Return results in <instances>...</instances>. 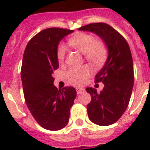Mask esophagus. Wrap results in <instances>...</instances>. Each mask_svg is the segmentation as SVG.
Here are the masks:
<instances>
[{
  "instance_id": "obj_1",
  "label": "esophagus",
  "mask_w": 150,
  "mask_h": 150,
  "mask_svg": "<svg viewBox=\"0 0 150 150\" xmlns=\"http://www.w3.org/2000/svg\"><path fill=\"white\" fill-rule=\"evenodd\" d=\"M76 93H77V94H80V93H82L83 92H84V89L83 88H80V87H76Z\"/></svg>"
}]
</instances>
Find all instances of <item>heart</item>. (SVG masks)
Listing matches in <instances>:
<instances>
[{
    "label": "heart",
    "instance_id": "heart-1",
    "mask_svg": "<svg viewBox=\"0 0 150 150\" xmlns=\"http://www.w3.org/2000/svg\"><path fill=\"white\" fill-rule=\"evenodd\" d=\"M73 48L84 54L85 57L93 65L100 64L106 55L105 46L100 42H96L93 36L85 33H77L70 38L68 41ZM65 47L59 46L57 50V59L59 62L64 60L65 57ZM89 75V70L86 67H71L67 73L68 80L74 84H81Z\"/></svg>",
    "mask_w": 150,
    "mask_h": 150
}]
</instances>
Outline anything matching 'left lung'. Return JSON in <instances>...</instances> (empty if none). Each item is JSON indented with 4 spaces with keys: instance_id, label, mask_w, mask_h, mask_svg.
Here are the masks:
<instances>
[{
    "instance_id": "obj_1",
    "label": "left lung",
    "mask_w": 150,
    "mask_h": 150,
    "mask_svg": "<svg viewBox=\"0 0 150 150\" xmlns=\"http://www.w3.org/2000/svg\"><path fill=\"white\" fill-rule=\"evenodd\" d=\"M78 30L96 33L108 50L106 63L95 76V82H102L104 87L100 93L93 87L86 90L92 98L86 106L90 121L109 126L120 118L130 100L134 82L130 48L120 33L107 23H90Z\"/></svg>"
}]
</instances>
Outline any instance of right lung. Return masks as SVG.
Here are the masks:
<instances>
[{
	"mask_svg": "<svg viewBox=\"0 0 150 150\" xmlns=\"http://www.w3.org/2000/svg\"><path fill=\"white\" fill-rule=\"evenodd\" d=\"M74 30L52 28L36 34L26 47L21 67L25 102L35 120L48 130H59L69 122L76 91L72 86L58 90L53 74L59 67L58 44Z\"/></svg>",
	"mask_w": 150,
	"mask_h": 150,
	"instance_id": "add662e5",
	"label": "right lung"
}]
</instances>
